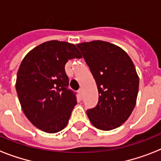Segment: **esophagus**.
<instances>
[{
  "mask_svg": "<svg viewBox=\"0 0 161 161\" xmlns=\"http://www.w3.org/2000/svg\"><path fill=\"white\" fill-rule=\"evenodd\" d=\"M78 94H79V96H80L81 98L83 97V89H79V90H78Z\"/></svg>",
  "mask_w": 161,
  "mask_h": 161,
  "instance_id": "obj_1",
  "label": "esophagus"
}]
</instances>
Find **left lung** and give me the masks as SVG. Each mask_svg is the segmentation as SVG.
<instances>
[{"label":"left lung","instance_id":"obj_1","mask_svg":"<svg viewBox=\"0 0 161 161\" xmlns=\"http://www.w3.org/2000/svg\"><path fill=\"white\" fill-rule=\"evenodd\" d=\"M95 79L96 107L87 110L91 124L101 130L122 125L135 108L139 76L131 58L119 46L103 41L77 44Z\"/></svg>","mask_w":161,"mask_h":161}]
</instances>
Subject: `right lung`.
I'll return each instance as SVG.
<instances>
[{"instance_id":"obj_1","label":"right lung","mask_w":161,"mask_h":161,"mask_svg":"<svg viewBox=\"0 0 161 161\" xmlns=\"http://www.w3.org/2000/svg\"><path fill=\"white\" fill-rule=\"evenodd\" d=\"M73 58H82L74 44L53 40L31 49L19 67L16 89L21 109L43 132L63 130L77 104L75 94L67 88L65 73V64Z\"/></svg>"}]
</instances>
